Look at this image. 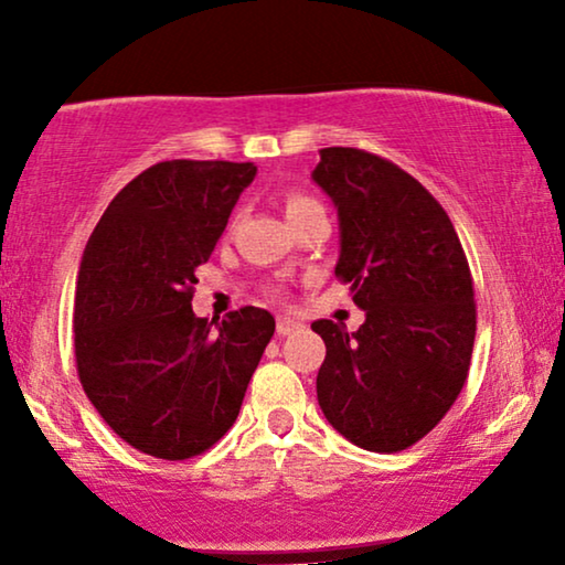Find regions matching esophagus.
<instances>
[{
    "label": "esophagus",
    "instance_id": "34e87169",
    "mask_svg": "<svg viewBox=\"0 0 565 565\" xmlns=\"http://www.w3.org/2000/svg\"><path fill=\"white\" fill-rule=\"evenodd\" d=\"M298 329H303V323L296 321V319H290V316H280V319H277V334H280V337H288V334H292V331H298Z\"/></svg>",
    "mask_w": 565,
    "mask_h": 565
}]
</instances>
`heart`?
<instances>
[{"mask_svg": "<svg viewBox=\"0 0 565 565\" xmlns=\"http://www.w3.org/2000/svg\"><path fill=\"white\" fill-rule=\"evenodd\" d=\"M321 203L311 195H303V192H288L285 195V215H288V223L300 218V215L319 211Z\"/></svg>", "mask_w": 565, "mask_h": 565, "instance_id": "obj_1", "label": "heart"}]
</instances>
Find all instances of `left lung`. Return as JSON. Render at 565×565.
Segmentation results:
<instances>
[{
  "label": "left lung",
  "mask_w": 565,
  "mask_h": 565,
  "mask_svg": "<svg viewBox=\"0 0 565 565\" xmlns=\"http://www.w3.org/2000/svg\"><path fill=\"white\" fill-rule=\"evenodd\" d=\"M313 182L339 215L334 273L365 323H311L327 344L316 377L323 416L370 452L419 443L450 412L468 377L476 300L466 252L445 207L388 159L321 149Z\"/></svg>",
  "instance_id": "obj_1"
}]
</instances>
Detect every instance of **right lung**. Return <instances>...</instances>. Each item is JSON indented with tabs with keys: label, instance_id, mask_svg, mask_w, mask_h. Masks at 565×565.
I'll return each mask as SVG.
<instances>
[{
	"label": "right lung",
	"instance_id": "right-lung-1",
	"mask_svg": "<svg viewBox=\"0 0 565 565\" xmlns=\"http://www.w3.org/2000/svg\"><path fill=\"white\" fill-rule=\"evenodd\" d=\"M252 161H159L130 180L92 231L74 298L82 388L130 447L161 460L205 452L231 429L275 334L265 308L221 323L192 313Z\"/></svg>",
	"mask_w": 565,
	"mask_h": 565
}]
</instances>
